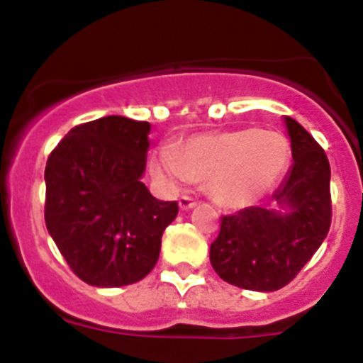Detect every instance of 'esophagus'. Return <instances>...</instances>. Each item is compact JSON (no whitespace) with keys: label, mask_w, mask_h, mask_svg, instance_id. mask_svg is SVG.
Returning <instances> with one entry per match:
<instances>
[{"label":"esophagus","mask_w":363,"mask_h":363,"mask_svg":"<svg viewBox=\"0 0 363 363\" xmlns=\"http://www.w3.org/2000/svg\"><path fill=\"white\" fill-rule=\"evenodd\" d=\"M178 205H179V211H189V209H192V207H196V201L189 196H182L179 198Z\"/></svg>","instance_id":"1"}]
</instances>
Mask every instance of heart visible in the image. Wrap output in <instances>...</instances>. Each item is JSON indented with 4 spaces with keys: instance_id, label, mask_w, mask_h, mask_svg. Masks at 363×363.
<instances>
[{
    "instance_id": "b5f03b06",
    "label": "heart",
    "mask_w": 363,
    "mask_h": 363,
    "mask_svg": "<svg viewBox=\"0 0 363 363\" xmlns=\"http://www.w3.org/2000/svg\"><path fill=\"white\" fill-rule=\"evenodd\" d=\"M289 143L272 130L234 129L187 138L178 150L162 147L150 172L167 191L205 179L211 198L227 209L256 203L280 182L289 163Z\"/></svg>"
}]
</instances>
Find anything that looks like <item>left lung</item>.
Returning <instances> with one entry per match:
<instances>
[{"label": "left lung", "mask_w": 363, "mask_h": 363, "mask_svg": "<svg viewBox=\"0 0 363 363\" xmlns=\"http://www.w3.org/2000/svg\"><path fill=\"white\" fill-rule=\"evenodd\" d=\"M294 163L272 194L274 207H247L221 218L211 264L227 284L271 293L289 284L331 227V167L322 147L285 116Z\"/></svg>", "instance_id": "left-lung-1"}]
</instances>
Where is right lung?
<instances>
[{
  "label": "right lung",
  "instance_id": "1",
  "mask_svg": "<svg viewBox=\"0 0 363 363\" xmlns=\"http://www.w3.org/2000/svg\"><path fill=\"white\" fill-rule=\"evenodd\" d=\"M150 123L105 116L69 130L45 167V223L67 264L94 287L143 280L178 214L142 182Z\"/></svg>",
  "mask_w": 363,
  "mask_h": 363
}]
</instances>
